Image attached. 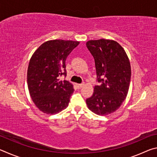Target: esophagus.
Returning <instances> with one entry per match:
<instances>
[{
  "instance_id": "34e87169",
  "label": "esophagus",
  "mask_w": 157,
  "mask_h": 157,
  "mask_svg": "<svg viewBox=\"0 0 157 157\" xmlns=\"http://www.w3.org/2000/svg\"><path fill=\"white\" fill-rule=\"evenodd\" d=\"M84 83H82V84H77V86H78V89H81L82 87L84 86Z\"/></svg>"
}]
</instances>
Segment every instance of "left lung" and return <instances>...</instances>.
<instances>
[{"label": "left lung", "mask_w": 157, "mask_h": 157, "mask_svg": "<svg viewBox=\"0 0 157 157\" xmlns=\"http://www.w3.org/2000/svg\"><path fill=\"white\" fill-rule=\"evenodd\" d=\"M86 47L94 58L97 81L92 96L86 100L90 110L106 116L120 107L128 93L131 66L124 50L113 40H91Z\"/></svg>", "instance_id": "8db88e82"}]
</instances>
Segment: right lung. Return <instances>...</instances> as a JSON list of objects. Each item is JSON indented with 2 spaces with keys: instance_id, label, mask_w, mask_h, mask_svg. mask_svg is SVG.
<instances>
[{
  "instance_id": "obj_1",
  "label": "right lung",
  "mask_w": 157,
  "mask_h": 157,
  "mask_svg": "<svg viewBox=\"0 0 157 157\" xmlns=\"http://www.w3.org/2000/svg\"><path fill=\"white\" fill-rule=\"evenodd\" d=\"M79 41L56 39L45 42L32 56L28 68V86L36 107L47 114H55L68 106L74 89L66 76V59Z\"/></svg>"
}]
</instances>
